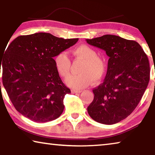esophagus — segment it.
I'll return each instance as SVG.
<instances>
[{
	"instance_id": "1",
	"label": "esophagus",
	"mask_w": 155,
	"mask_h": 155,
	"mask_svg": "<svg viewBox=\"0 0 155 155\" xmlns=\"http://www.w3.org/2000/svg\"><path fill=\"white\" fill-rule=\"evenodd\" d=\"M72 94H76V93H81L82 92V90H71Z\"/></svg>"
}]
</instances>
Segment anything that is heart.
<instances>
[{
  "instance_id": "obj_1",
  "label": "heart",
  "mask_w": 155,
  "mask_h": 155,
  "mask_svg": "<svg viewBox=\"0 0 155 155\" xmlns=\"http://www.w3.org/2000/svg\"><path fill=\"white\" fill-rule=\"evenodd\" d=\"M76 58L83 60L79 74L68 77L65 83L74 89H82L91 83H97L102 79L106 72V63L103 57L97 55L96 51L87 45H81L72 51ZM54 66L57 72L63 77L70 74L71 62L64 52L57 54L54 58Z\"/></svg>"
}]
</instances>
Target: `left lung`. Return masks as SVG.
<instances>
[{
	"label": "left lung",
	"instance_id": "1",
	"mask_svg": "<svg viewBox=\"0 0 155 155\" xmlns=\"http://www.w3.org/2000/svg\"><path fill=\"white\" fill-rule=\"evenodd\" d=\"M86 41L109 57L106 77L93 90L94 98L87 112L97 122L115 124L134 111L148 87V57L137 41L120 36L104 35Z\"/></svg>",
	"mask_w": 155,
	"mask_h": 155
}]
</instances>
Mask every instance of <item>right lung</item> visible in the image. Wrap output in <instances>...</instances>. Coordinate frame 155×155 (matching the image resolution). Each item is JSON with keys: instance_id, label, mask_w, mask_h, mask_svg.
Listing matches in <instances>:
<instances>
[{"instance_id": "1", "label": "right lung", "mask_w": 155, "mask_h": 155, "mask_svg": "<svg viewBox=\"0 0 155 155\" xmlns=\"http://www.w3.org/2000/svg\"><path fill=\"white\" fill-rule=\"evenodd\" d=\"M78 40L36 33L12 41L0 59V68L2 65L4 87L20 114L35 122L61 115L65 95L70 90L62 82L53 57Z\"/></svg>"}]
</instances>
